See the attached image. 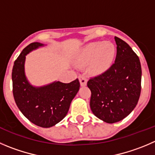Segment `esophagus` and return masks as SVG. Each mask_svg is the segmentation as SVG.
<instances>
[{
	"label": "esophagus",
	"mask_w": 155,
	"mask_h": 155,
	"mask_svg": "<svg viewBox=\"0 0 155 155\" xmlns=\"http://www.w3.org/2000/svg\"><path fill=\"white\" fill-rule=\"evenodd\" d=\"M79 81H80L81 86H86L87 82V78L84 75H80L79 76Z\"/></svg>",
	"instance_id": "esophagus-1"
}]
</instances>
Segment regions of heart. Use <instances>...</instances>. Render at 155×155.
<instances>
[{"instance_id":"1","label":"heart","mask_w":155,"mask_h":155,"mask_svg":"<svg viewBox=\"0 0 155 155\" xmlns=\"http://www.w3.org/2000/svg\"><path fill=\"white\" fill-rule=\"evenodd\" d=\"M115 55L116 47L112 42H91L81 50L77 62L81 66L91 63V71L96 74H100L111 67Z\"/></svg>"}]
</instances>
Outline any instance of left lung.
<instances>
[{
	"mask_svg": "<svg viewBox=\"0 0 155 155\" xmlns=\"http://www.w3.org/2000/svg\"><path fill=\"white\" fill-rule=\"evenodd\" d=\"M115 63L104 73L87 81L93 113L107 123H117L135 109L141 94L139 58L123 39L115 36Z\"/></svg>",
	"mask_w": 155,
	"mask_h": 155,
	"instance_id": "8db88e82",
	"label": "left lung"
}]
</instances>
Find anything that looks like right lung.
<instances>
[{"label":"right lung","mask_w":155,"mask_h":155,"mask_svg":"<svg viewBox=\"0 0 155 155\" xmlns=\"http://www.w3.org/2000/svg\"><path fill=\"white\" fill-rule=\"evenodd\" d=\"M43 45L39 42L29 44L14 61L13 94L17 107L25 117L36 126L49 128L65 117L72 100L78 92L80 82L77 78L68 84L54 81L42 87L31 85L25 75L26 55Z\"/></svg>","instance_id":"obj_1"}]
</instances>
